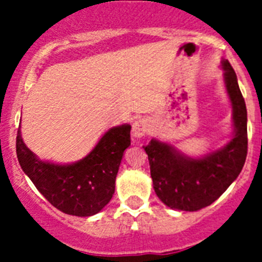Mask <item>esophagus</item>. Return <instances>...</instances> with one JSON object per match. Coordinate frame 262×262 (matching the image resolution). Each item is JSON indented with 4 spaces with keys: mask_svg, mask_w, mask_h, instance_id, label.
Masks as SVG:
<instances>
[{
    "mask_svg": "<svg viewBox=\"0 0 262 262\" xmlns=\"http://www.w3.org/2000/svg\"><path fill=\"white\" fill-rule=\"evenodd\" d=\"M152 131V124L151 120L147 119V118H139L134 122L133 124V135L135 138L140 139L143 136L148 135V134Z\"/></svg>",
    "mask_w": 262,
    "mask_h": 262,
    "instance_id": "34e87169",
    "label": "esophagus"
}]
</instances>
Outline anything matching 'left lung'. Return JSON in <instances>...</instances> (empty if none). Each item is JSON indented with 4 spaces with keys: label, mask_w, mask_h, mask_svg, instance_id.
Returning <instances> with one entry per match:
<instances>
[{
    "label": "left lung",
    "mask_w": 262,
    "mask_h": 262,
    "mask_svg": "<svg viewBox=\"0 0 262 262\" xmlns=\"http://www.w3.org/2000/svg\"><path fill=\"white\" fill-rule=\"evenodd\" d=\"M222 67L233 108L235 133L230 143L201 159L185 156L156 139L143 147L148 155L155 191L170 209L198 211L210 206L228 189L244 166L248 152L247 107L233 68L227 60Z\"/></svg>",
    "instance_id": "obj_1"
}]
</instances>
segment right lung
Masks as SVG:
<instances>
[{
    "label": "right lung",
    "instance_id": "1",
    "mask_svg": "<svg viewBox=\"0 0 262 262\" xmlns=\"http://www.w3.org/2000/svg\"><path fill=\"white\" fill-rule=\"evenodd\" d=\"M129 124L113 127L86 157L73 164L41 161L17 134V157L20 168L46 200L60 211L92 216L110 202L122 156L131 144Z\"/></svg>",
    "mask_w": 262,
    "mask_h": 262
}]
</instances>
